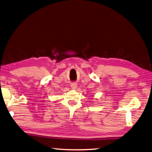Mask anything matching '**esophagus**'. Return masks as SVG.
Masks as SVG:
<instances>
[{
    "instance_id": "esophagus-1",
    "label": "esophagus",
    "mask_w": 152,
    "mask_h": 152,
    "mask_svg": "<svg viewBox=\"0 0 152 152\" xmlns=\"http://www.w3.org/2000/svg\"><path fill=\"white\" fill-rule=\"evenodd\" d=\"M71 87H72V89H73V90H75V89L77 88V83H72V84H71Z\"/></svg>"
}]
</instances>
